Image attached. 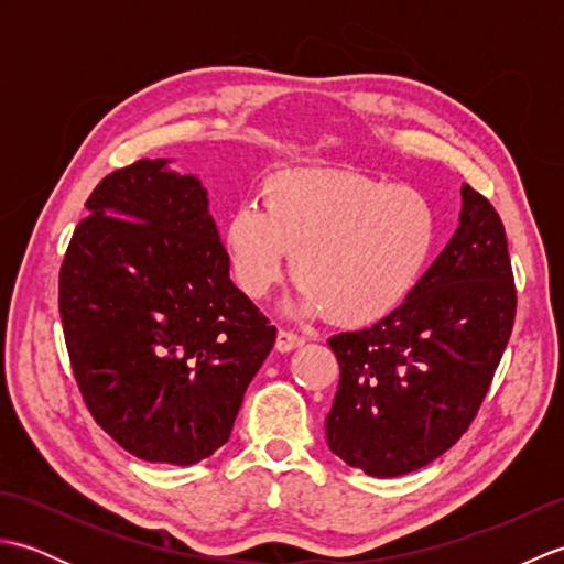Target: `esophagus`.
I'll return each mask as SVG.
<instances>
[{"instance_id":"esophagus-1","label":"esophagus","mask_w":564,"mask_h":564,"mask_svg":"<svg viewBox=\"0 0 564 564\" xmlns=\"http://www.w3.org/2000/svg\"><path fill=\"white\" fill-rule=\"evenodd\" d=\"M303 344H305V337H301V334H295V332H289V329H279V337H275V349H279L281 354L301 349Z\"/></svg>"}]
</instances>
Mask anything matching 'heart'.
Listing matches in <instances>:
<instances>
[{
    "mask_svg": "<svg viewBox=\"0 0 564 564\" xmlns=\"http://www.w3.org/2000/svg\"><path fill=\"white\" fill-rule=\"evenodd\" d=\"M237 289L251 301L281 283L293 254L297 305L364 327L392 315L436 257L441 218L426 194L339 170H289L263 184V208L225 223Z\"/></svg>",
    "mask_w": 564,
    "mask_h": 564,
    "instance_id": "1",
    "label": "heart"
}]
</instances>
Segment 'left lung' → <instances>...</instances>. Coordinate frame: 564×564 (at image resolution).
<instances>
[{
	"instance_id": "1",
	"label": "left lung",
	"mask_w": 564,
	"mask_h": 564,
	"mask_svg": "<svg viewBox=\"0 0 564 564\" xmlns=\"http://www.w3.org/2000/svg\"><path fill=\"white\" fill-rule=\"evenodd\" d=\"M460 225L406 301L373 327L334 334L339 390L325 419L334 455L373 477L436 460L480 410L513 317L507 232L473 186Z\"/></svg>"
}]
</instances>
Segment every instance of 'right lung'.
Segmentation results:
<instances>
[{
	"label": "right lung",
	"mask_w": 564,
	"mask_h": 564,
	"mask_svg": "<svg viewBox=\"0 0 564 564\" xmlns=\"http://www.w3.org/2000/svg\"><path fill=\"white\" fill-rule=\"evenodd\" d=\"M166 164L140 160L91 191L57 303L97 424L142 460L194 465L230 438L275 327L230 281L208 191Z\"/></svg>",
	"instance_id": "add662e5"
}]
</instances>
